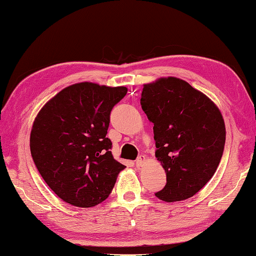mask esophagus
I'll return each instance as SVG.
<instances>
[{
    "label": "esophagus",
    "mask_w": 256,
    "mask_h": 256,
    "mask_svg": "<svg viewBox=\"0 0 256 256\" xmlns=\"http://www.w3.org/2000/svg\"><path fill=\"white\" fill-rule=\"evenodd\" d=\"M144 162H146V156H138V159H136V166H142Z\"/></svg>",
    "instance_id": "34e87169"
}]
</instances>
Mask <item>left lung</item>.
I'll use <instances>...</instances> for the list:
<instances>
[{
  "label": "left lung",
  "mask_w": 256,
  "mask_h": 256,
  "mask_svg": "<svg viewBox=\"0 0 256 256\" xmlns=\"http://www.w3.org/2000/svg\"><path fill=\"white\" fill-rule=\"evenodd\" d=\"M141 106L154 124L156 158L166 174V184L156 196L168 202L192 197L212 179L224 152L220 108L176 77L144 84Z\"/></svg>",
  "instance_id": "left-lung-1"
}]
</instances>
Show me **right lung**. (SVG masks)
<instances>
[{
    "instance_id": "add662e5",
    "label": "right lung",
    "mask_w": 256,
    "mask_h": 256,
    "mask_svg": "<svg viewBox=\"0 0 256 256\" xmlns=\"http://www.w3.org/2000/svg\"><path fill=\"white\" fill-rule=\"evenodd\" d=\"M124 86L78 82L46 103L32 125L30 150L51 190L72 206L88 208L110 196L125 166L116 161L108 134L110 110Z\"/></svg>"
}]
</instances>
